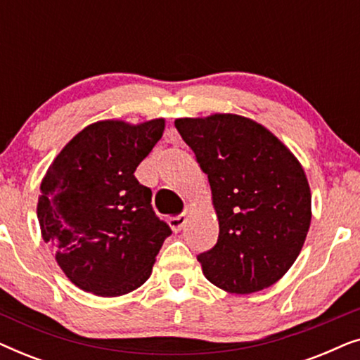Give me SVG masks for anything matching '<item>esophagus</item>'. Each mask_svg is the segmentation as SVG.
Instances as JSON below:
<instances>
[{
    "instance_id": "1",
    "label": "esophagus",
    "mask_w": 360,
    "mask_h": 360,
    "mask_svg": "<svg viewBox=\"0 0 360 360\" xmlns=\"http://www.w3.org/2000/svg\"><path fill=\"white\" fill-rule=\"evenodd\" d=\"M186 221H188V216H186L185 213H181V214L174 216V218H170V219H169V224H170L172 231H175V233H179L180 229L185 228Z\"/></svg>"
}]
</instances>
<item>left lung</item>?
Instances as JSON below:
<instances>
[{
  "mask_svg": "<svg viewBox=\"0 0 360 360\" xmlns=\"http://www.w3.org/2000/svg\"><path fill=\"white\" fill-rule=\"evenodd\" d=\"M175 127L208 175L218 243L198 255L205 277L229 293L270 287L297 260L311 223V191L287 146L249 117L216 112Z\"/></svg>",
  "mask_w": 360,
  "mask_h": 360,
  "instance_id": "8db88e82",
  "label": "left lung"
}]
</instances>
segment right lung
<instances>
[{"label":"right lung","mask_w":360,"mask_h":360,"mask_svg":"<svg viewBox=\"0 0 360 360\" xmlns=\"http://www.w3.org/2000/svg\"><path fill=\"white\" fill-rule=\"evenodd\" d=\"M165 120H106L63 147L41 184L37 218L58 267L83 292L121 297L152 274L172 234L152 210V191L134 176L160 141Z\"/></svg>","instance_id":"add662e5"}]
</instances>
